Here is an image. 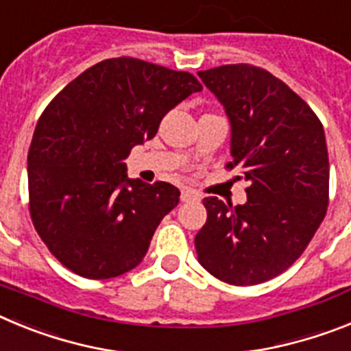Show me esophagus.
<instances>
[{
  "mask_svg": "<svg viewBox=\"0 0 351 351\" xmlns=\"http://www.w3.org/2000/svg\"><path fill=\"white\" fill-rule=\"evenodd\" d=\"M200 198H202V195L195 190H190V188H186V190L181 191L182 202H195V200H200Z\"/></svg>",
  "mask_w": 351,
  "mask_h": 351,
  "instance_id": "obj_1",
  "label": "esophagus"
}]
</instances>
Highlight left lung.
Masks as SVG:
<instances>
[{"mask_svg": "<svg viewBox=\"0 0 351 351\" xmlns=\"http://www.w3.org/2000/svg\"><path fill=\"white\" fill-rule=\"evenodd\" d=\"M230 119L228 169L250 182L244 206L204 198L198 262L235 287L269 281L311 243L328 206V153L320 119L283 80L253 64L198 71ZM241 179V178H239Z\"/></svg>", "mask_w": 351, "mask_h": 351, "instance_id": "obj_1", "label": "left lung"}]
</instances>
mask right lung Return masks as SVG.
Instances as JSON below:
<instances>
[{
  "label": "right lung",
  "instance_id": "add662e5",
  "mask_svg": "<svg viewBox=\"0 0 351 351\" xmlns=\"http://www.w3.org/2000/svg\"><path fill=\"white\" fill-rule=\"evenodd\" d=\"M202 91L188 71L112 58L71 80L36 123L27 153L29 214L52 255L88 280L137 267L179 190L128 179L133 145L169 110Z\"/></svg>",
  "mask_w": 351,
  "mask_h": 351
}]
</instances>
